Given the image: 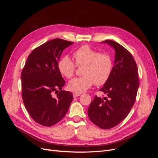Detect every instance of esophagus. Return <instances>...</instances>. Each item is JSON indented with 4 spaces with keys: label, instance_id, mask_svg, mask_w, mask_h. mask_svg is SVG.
I'll return each mask as SVG.
<instances>
[{
    "label": "esophagus",
    "instance_id": "esophagus-1",
    "mask_svg": "<svg viewBox=\"0 0 158 158\" xmlns=\"http://www.w3.org/2000/svg\"><path fill=\"white\" fill-rule=\"evenodd\" d=\"M80 95H81V94H78V93H74L73 94V96L74 98H77L78 96H80Z\"/></svg>",
    "mask_w": 158,
    "mask_h": 158
}]
</instances>
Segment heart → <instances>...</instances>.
I'll return each instance as SVG.
<instances>
[{
	"label": "heart",
	"instance_id": "1",
	"mask_svg": "<svg viewBox=\"0 0 158 158\" xmlns=\"http://www.w3.org/2000/svg\"><path fill=\"white\" fill-rule=\"evenodd\" d=\"M73 56L76 64L67 55L62 57L57 64L59 73L67 78L73 76L76 64L84 66V76L70 81V90L79 94L85 92L94 83L97 85H102L107 82L113 70V60L109 54L100 53L89 45H84L76 50Z\"/></svg>",
	"mask_w": 158,
	"mask_h": 158
}]
</instances>
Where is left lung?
I'll return each instance as SVG.
<instances>
[{
    "mask_svg": "<svg viewBox=\"0 0 158 158\" xmlns=\"http://www.w3.org/2000/svg\"><path fill=\"white\" fill-rule=\"evenodd\" d=\"M115 51L114 66L107 82L99 89L107 95H95L88 109V117L95 125L109 129L125 119L135 102L139 79L136 62L131 52L118 43L106 40Z\"/></svg>",
    "mask_w": 158,
    "mask_h": 158,
    "instance_id": "1",
    "label": "left lung"
}]
</instances>
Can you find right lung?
Masks as SVG:
<instances>
[{
  "label": "right lung",
  "instance_id": "right-lung-1",
  "mask_svg": "<svg viewBox=\"0 0 158 158\" xmlns=\"http://www.w3.org/2000/svg\"><path fill=\"white\" fill-rule=\"evenodd\" d=\"M73 44L62 39L45 43L33 50L22 70L23 102L31 117L41 125L59 123L73 99V94L62 89L65 81L57 66L63 50ZM54 91L56 97L52 95Z\"/></svg>",
  "mask_w": 158,
  "mask_h": 158
}]
</instances>
